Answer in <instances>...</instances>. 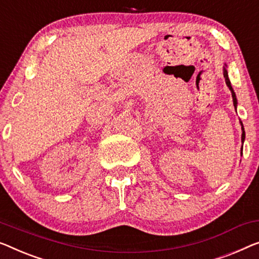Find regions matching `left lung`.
Here are the masks:
<instances>
[{
	"instance_id": "1",
	"label": "left lung",
	"mask_w": 259,
	"mask_h": 259,
	"mask_svg": "<svg viewBox=\"0 0 259 259\" xmlns=\"http://www.w3.org/2000/svg\"><path fill=\"white\" fill-rule=\"evenodd\" d=\"M223 76H225V80H226V83L227 86L231 92V96H233V101H234V106L235 108L237 107V99H236V94H235V92L233 90V87H231V82L229 80V76H228V71H227V64H225V66H223ZM241 123V129H242V143H244L245 140V131H244V126H243L242 122ZM242 151H243V144H242V148H241V156H242Z\"/></svg>"
}]
</instances>
